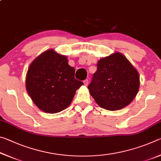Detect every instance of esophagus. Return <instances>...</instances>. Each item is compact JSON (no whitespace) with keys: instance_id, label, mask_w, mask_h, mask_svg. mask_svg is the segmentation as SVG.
I'll return each mask as SVG.
<instances>
[{"instance_id":"34e87169","label":"esophagus","mask_w":161,"mask_h":161,"mask_svg":"<svg viewBox=\"0 0 161 161\" xmlns=\"http://www.w3.org/2000/svg\"><path fill=\"white\" fill-rule=\"evenodd\" d=\"M84 85H85V86H87V85H88V84H89V80H88V79H86V80H84Z\"/></svg>"}]
</instances>
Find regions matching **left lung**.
Listing matches in <instances>:
<instances>
[{"instance_id":"left-lung-1","label":"left lung","mask_w":161,"mask_h":161,"mask_svg":"<svg viewBox=\"0 0 161 161\" xmlns=\"http://www.w3.org/2000/svg\"><path fill=\"white\" fill-rule=\"evenodd\" d=\"M97 66L88 89L97 104L109 111L129 105L139 89L137 70L119 53L101 59Z\"/></svg>"}]
</instances>
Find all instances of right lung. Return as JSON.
Wrapping results in <instances>:
<instances>
[{
  "label": "right lung",
  "mask_w": 161,
  "mask_h": 161,
  "mask_svg": "<svg viewBox=\"0 0 161 161\" xmlns=\"http://www.w3.org/2000/svg\"><path fill=\"white\" fill-rule=\"evenodd\" d=\"M75 69L66 56L53 50L40 54L30 65L26 89L35 105L45 112L55 114L66 108L82 81L75 78Z\"/></svg>",
  "instance_id": "add662e5"
}]
</instances>
